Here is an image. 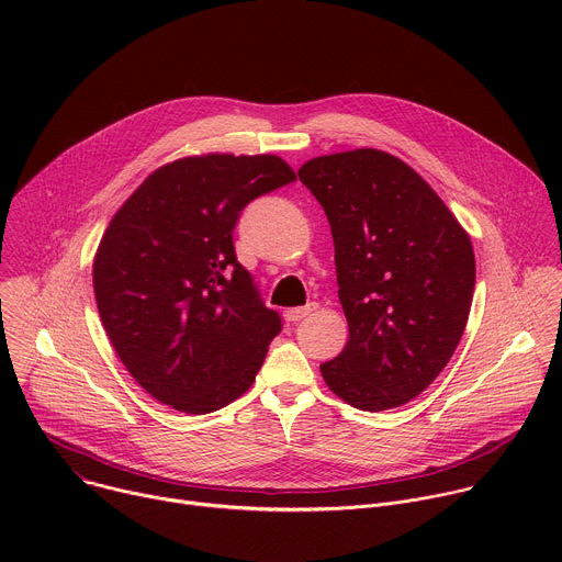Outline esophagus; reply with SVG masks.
Here are the masks:
<instances>
[{
	"label": "esophagus",
	"instance_id": "esophagus-1",
	"mask_svg": "<svg viewBox=\"0 0 562 562\" xmlns=\"http://www.w3.org/2000/svg\"><path fill=\"white\" fill-rule=\"evenodd\" d=\"M315 311H317V304H315V302H308L306 306L286 308V311H284V319H286V323H297V319H302V317H306V315H311V313H315Z\"/></svg>",
	"mask_w": 562,
	"mask_h": 562
}]
</instances>
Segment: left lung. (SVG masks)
I'll return each instance as SVG.
<instances>
[{
  "mask_svg": "<svg viewBox=\"0 0 562 562\" xmlns=\"http://www.w3.org/2000/svg\"><path fill=\"white\" fill-rule=\"evenodd\" d=\"M323 204L349 325L342 353L319 364L347 405H407L447 367L469 319L475 258L467 231L403 159L353 148L297 171Z\"/></svg>",
  "mask_w": 562,
  "mask_h": 562,
  "instance_id": "8db88e82",
  "label": "left lung"
}]
</instances>
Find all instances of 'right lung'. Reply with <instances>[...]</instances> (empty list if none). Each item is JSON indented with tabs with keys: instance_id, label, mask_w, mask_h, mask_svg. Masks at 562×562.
<instances>
[{
	"instance_id": "right-lung-1",
	"label": "right lung",
	"mask_w": 562,
	"mask_h": 562,
	"mask_svg": "<svg viewBox=\"0 0 562 562\" xmlns=\"http://www.w3.org/2000/svg\"><path fill=\"white\" fill-rule=\"evenodd\" d=\"M293 180L278 155H189L155 169L109 222L93 258L100 319L162 405L202 416L254 384L282 327L237 262L233 228L251 200Z\"/></svg>"
}]
</instances>
